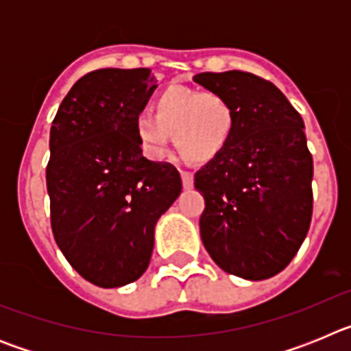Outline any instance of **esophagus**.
Masks as SVG:
<instances>
[{"mask_svg": "<svg viewBox=\"0 0 351 351\" xmlns=\"http://www.w3.org/2000/svg\"><path fill=\"white\" fill-rule=\"evenodd\" d=\"M181 179H182V186H184V190H190L193 188V173L191 172H186V170H181Z\"/></svg>", "mask_w": 351, "mask_h": 351, "instance_id": "esophagus-1", "label": "esophagus"}]
</instances>
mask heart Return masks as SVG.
<instances>
[{"label": "heart", "mask_w": 351, "mask_h": 351, "mask_svg": "<svg viewBox=\"0 0 351 351\" xmlns=\"http://www.w3.org/2000/svg\"><path fill=\"white\" fill-rule=\"evenodd\" d=\"M154 117L141 112L133 133L145 158L160 161L176 145L193 161H209L221 154L235 130V110L225 96L213 91L169 88L154 101Z\"/></svg>", "instance_id": "heart-1"}]
</instances>
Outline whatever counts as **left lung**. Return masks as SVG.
I'll use <instances>...</instances> for the list:
<instances>
[{
  "label": "left lung",
  "mask_w": 351,
  "mask_h": 351,
  "mask_svg": "<svg viewBox=\"0 0 351 351\" xmlns=\"http://www.w3.org/2000/svg\"><path fill=\"white\" fill-rule=\"evenodd\" d=\"M235 110V130L221 154L195 173L204 195L200 237L228 274L260 281L297 255L313 214V158L304 121L269 80L247 71L198 73Z\"/></svg>",
  "instance_id": "8db88e82"
}]
</instances>
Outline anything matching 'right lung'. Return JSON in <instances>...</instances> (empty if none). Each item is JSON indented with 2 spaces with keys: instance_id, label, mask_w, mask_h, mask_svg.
I'll return each mask as SVG.
<instances>
[{
  "instance_id": "add662e5",
  "label": "right lung",
  "mask_w": 351,
  "mask_h": 351,
  "mask_svg": "<svg viewBox=\"0 0 351 351\" xmlns=\"http://www.w3.org/2000/svg\"><path fill=\"white\" fill-rule=\"evenodd\" d=\"M156 82L149 68L95 70L73 84L52 121V234L96 287H125L144 274L154 226L181 195L176 167L142 156L133 133Z\"/></svg>"
}]
</instances>
